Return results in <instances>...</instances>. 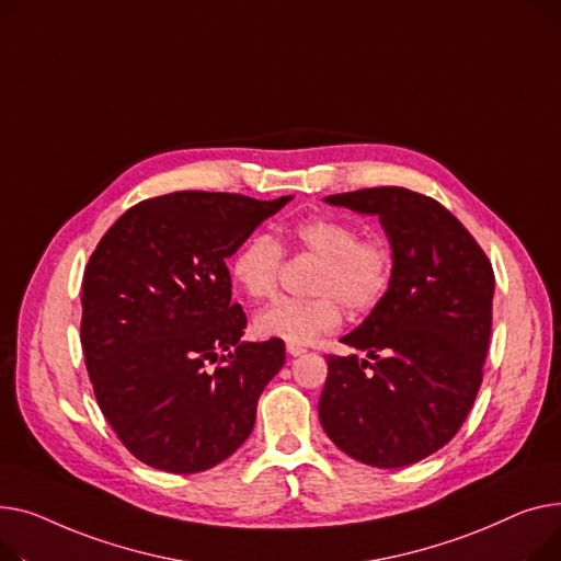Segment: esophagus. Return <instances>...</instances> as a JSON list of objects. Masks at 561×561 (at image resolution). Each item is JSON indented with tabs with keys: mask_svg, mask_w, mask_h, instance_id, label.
I'll return each mask as SVG.
<instances>
[{
	"mask_svg": "<svg viewBox=\"0 0 561 561\" xmlns=\"http://www.w3.org/2000/svg\"><path fill=\"white\" fill-rule=\"evenodd\" d=\"M287 353H289L291 357H299V355L306 353V348L299 346V344H287Z\"/></svg>",
	"mask_w": 561,
	"mask_h": 561,
	"instance_id": "1",
	"label": "esophagus"
}]
</instances>
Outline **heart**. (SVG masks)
<instances>
[{
	"label": "heart",
	"mask_w": 561,
	"mask_h": 561,
	"mask_svg": "<svg viewBox=\"0 0 561 561\" xmlns=\"http://www.w3.org/2000/svg\"><path fill=\"white\" fill-rule=\"evenodd\" d=\"M287 242L319 257L312 278V299H283L262 308L253 328L260 337L287 344H310L333 333L342 323V304L365 312L382 301L393 280L391 244L380 236L359 238V228L340 217H310L287 230ZM283 267V249L267 236H251L233 255L230 274L253 301L276 294Z\"/></svg>",
	"instance_id": "1"
}]
</instances>
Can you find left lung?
Wrapping results in <instances>:
<instances>
[{"label": "left lung", "mask_w": 561, "mask_h": 561, "mask_svg": "<svg viewBox=\"0 0 561 561\" xmlns=\"http://www.w3.org/2000/svg\"><path fill=\"white\" fill-rule=\"evenodd\" d=\"M323 202L378 215L397 265L382 301L340 340L369 359L325 357L319 419L357 462L401 469L446 446L473 408L496 278L462 221L431 196L391 185Z\"/></svg>", "instance_id": "left-lung-1"}]
</instances>
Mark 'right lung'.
Returning <instances> with one entry per match:
<instances>
[{
    "label": "right lung",
    "mask_w": 561,
    "mask_h": 561,
    "mask_svg": "<svg viewBox=\"0 0 561 561\" xmlns=\"http://www.w3.org/2000/svg\"><path fill=\"white\" fill-rule=\"evenodd\" d=\"M289 202L162 194L128 208L90 255L81 296L85 367L99 408L140 462L199 473L251 435L285 344L240 342L247 314L230 301L226 257Z\"/></svg>",
    "instance_id": "right-lung-1"
}]
</instances>
